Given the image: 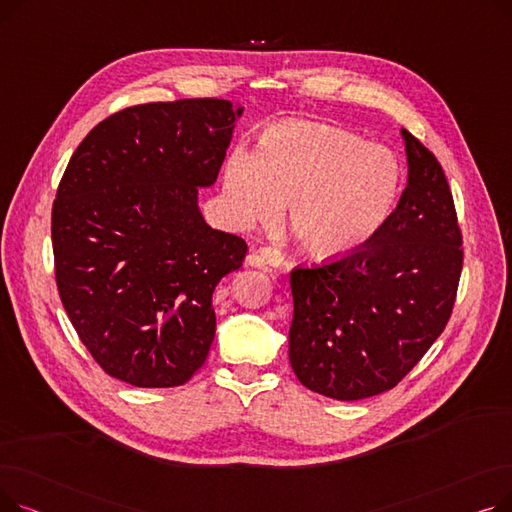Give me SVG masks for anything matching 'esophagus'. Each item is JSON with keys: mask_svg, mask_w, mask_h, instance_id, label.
I'll list each match as a JSON object with an SVG mask.
<instances>
[{"mask_svg": "<svg viewBox=\"0 0 512 512\" xmlns=\"http://www.w3.org/2000/svg\"><path fill=\"white\" fill-rule=\"evenodd\" d=\"M247 265H251V267H280V265H284V255L276 249L261 247L247 255Z\"/></svg>", "mask_w": 512, "mask_h": 512, "instance_id": "esophagus-1", "label": "esophagus"}]
</instances>
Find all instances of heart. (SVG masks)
Instances as JSON below:
<instances>
[{"instance_id": "obj_1", "label": "heart", "mask_w": 512, "mask_h": 512, "mask_svg": "<svg viewBox=\"0 0 512 512\" xmlns=\"http://www.w3.org/2000/svg\"><path fill=\"white\" fill-rule=\"evenodd\" d=\"M230 218L238 228L278 222L317 259L363 249L392 215L400 193L396 157L338 126L284 120L265 128L259 149L234 147L222 172Z\"/></svg>"}]
</instances>
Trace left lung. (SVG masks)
<instances>
[{
  "instance_id": "left-lung-1",
  "label": "left lung",
  "mask_w": 512,
  "mask_h": 512,
  "mask_svg": "<svg viewBox=\"0 0 512 512\" xmlns=\"http://www.w3.org/2000/svg\"><path fill=\"white\" fill-rule=\"evenodd\" d=\"M407 186L363 249L290 274L288 359L299 382L336 400L394 388L442 334L463 270L461 230L438 159L400 128Z\"/></svg>"
}]
</instances>
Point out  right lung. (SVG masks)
I'll use <instances>...</instances> for the list:
<instances>
[{
	"label": "right lung",
	"mask_w": 512,
	"mask_h": 512,
	"mask_svg": "<svg viewBox=\"0 0 512 512\" xmlns=\"http://www.w3.org/2000/svg\"><path fill=\"white\" fill-rule=\"evenodd\" d=\"M242 112L226 99L126 107L70 157L51 213L56 282L112 378L172 388L207 359L213 290L247 242L205 222L199 188L218 180Z\"/></svg>",
	"instance_id": "right-lung-1"
}]
</instances>
